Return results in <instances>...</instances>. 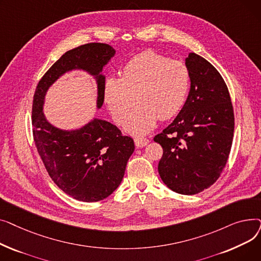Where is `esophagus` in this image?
I'll use <instances>...</instances> for the list:
<instances>
[{"instance_id":"34e87169","label":"esophagus","mask_w":261,"mask_h":261,"mask_svg":"<svg viewBox=\"0 0 261 261\" xmlns=\"http://www.w3.org/2000/svg\"><path fill=\"white\" fill-rule=\"evenodd\" d=\"M134 144L136 146V148H143L146 145L149 144V140L148 139H135L134 140Z\"/></svg>"}]
</instances>
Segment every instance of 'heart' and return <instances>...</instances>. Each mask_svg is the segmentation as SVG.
<instances>
[{"label":"heart","instance_id":"b5f03b06","mask_svg":"<svg viewBox=\"0 0 261 261\" xmlns=\"http://www.w3.org/2000/svg\"><path fill=\"white\" fill-rule=\"evenodd\" d=\"M189 88L190 72L185 63L145 50L121 67L120 78L106 79L102 94L118 125L127 119L134 101L139 102L125 129L134 135H144L155 126L158 118L166 120L181 111Z\"/></svg>","mask_w":261,"mask_h":261}]
</instances>
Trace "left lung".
I'll list each match as a JSON object with an SVG mask.
<instances>
[{"label": "left lung", "instance_id": "1", "mask_svg": "<svg viewBox=\"0 0 261 261\" xmlns=\"http://www.w3.org/2000/svg\"><path fill=\"white\" fill-rule=\"evenodd\" d=\"M190 90L180 113L154 142L163 148L162 181L182 195H196L220 176L234 136V111L216 67L195 53L185 59Z\"/></svg>", "mask_w": 261, "mask_h": 261}]
</instances>
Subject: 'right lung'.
Wrapping results in <instances>:
<instances>
[{"label":"right lung","mask_w":261,"mask_h":261,"mask_svg":"<svg viewBox=\"0 0 261 261\" xmlns=\"http://www.w3.org/2000/svg\"><path fill=\"white\" fill-rule=\"evenodd\" d=\"M115 55L105 43H88L67 50L41 78L33 101V134L44 166L61 190L82 202L106 199L119 186L127 162L134 151L130 136L121 135L113 123L94 117L74 130L51 125L43 112L45 96L65 73L85 71L96 81V108L103 103V67Z\"/></svg>","instance_id":"1"}]
</instances>
